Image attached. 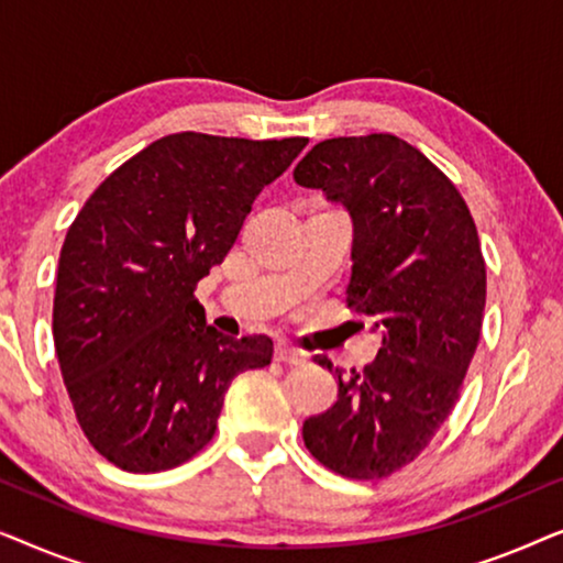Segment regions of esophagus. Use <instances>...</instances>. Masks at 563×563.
Instances as JSON below:
<instances>
[{"instance_id":"1","label":"esophagus","mask_w":563,"mask_h":563,"mask_svg":"<svg viewBox=\"0 0 563 563\" xmlns=\"http://www.w3.org/2000/svg\"><path fill=\"white\" fill-rule=\"evenodd\" d=\"M276 361H282V364H289V366H302L307 356L302 351H297L295 345L279 343V345H276Z\"/></svg>"}]
</instances>
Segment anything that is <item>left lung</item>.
<instances>
[{"label":"left lung","mask_w":563,"mask_h":563,"mask_svg":"<svg viewBox=\"0 0 563 563\" xmlns=\"http://www.w3.org/2000/svg\"><path fill=\"white\" fill-rule=\"evenodd\" d=\"M295 181L351 212L345 302L384 333L374 364L345 379L335 368L338 402L305 420V445L330 472L384 479L420 456L459 402L487 302L479 235L449 176L397 135L322 141Z\"/></svg>","instance_id":"1"}]
</instances>
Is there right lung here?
Segmentation results:
<instances>
[{
  "mask_svg": "<svg viewBox=\"0 0 563 563\" xmlns=\"http://www.w3.org/2000/svg\"><path fill=\"white\" fill-rule=\"evenodd\" d=\"M305 145L166 135L76 214L58 258L53 343L76 420L110 464L151 474L197 456L230 382L272 364V338L218 333L195 289Z\"/></svg>",
  "mask_w": 563,
  "mask_h": 563,
  "instance_id": "right-lung-1",
  "label": "right lung"
}]
</instances>
